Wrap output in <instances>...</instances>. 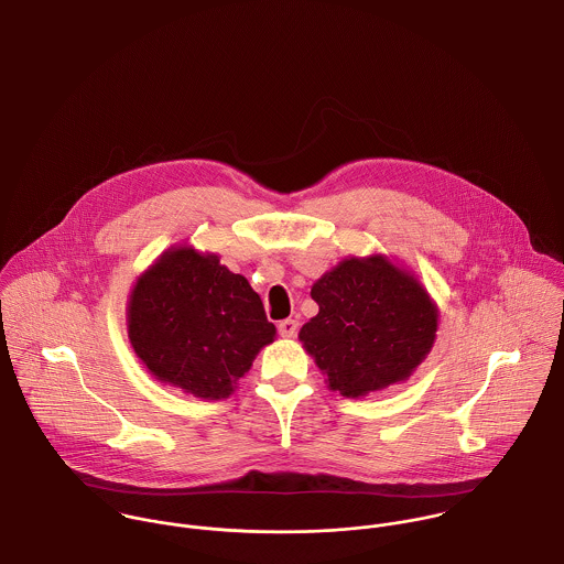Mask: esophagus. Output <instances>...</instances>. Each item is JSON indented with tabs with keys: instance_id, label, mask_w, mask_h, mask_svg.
<instances>
[{
	"instance_id": "obj_1",
	"label": "esophagus",
	"mask_w": 564,
	"mask_h": 564,
	"mask_svg": "<svg viewBox=\"0 0 564 564\" xmlns=\"http://www.w3.org/2000/svg\"><path fill=\"white\" fill-rule=\"evenodd\" d=\"M296 332H299V323H296L294 318H285V321L279 323V334H281L283 338H294Z\"/></svg>"
}]
</instances>
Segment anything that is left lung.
<instances>
[{
    "label": "left lung",
    "instance_id": "1",
    "mask_svg": "<svg viewBox=\"0 0 564 564\" xmlns=\"http://www.w3.org/2000/svg\"><path fill=\"white\" fill-rule=\"evenodd\" d=\"M318 314L299 332L332 391L362 398L404 382L429 356L437 305L382 254L349 257L312 285Z\"/></svg>",
    "mask_w": 564,
    "mask_h": 564
}]
</instances>
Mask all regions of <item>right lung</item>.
<instances>
[{
    "instance_id": "right-lung-1",
    "label": "right lung",
    "mask_w": 564,
    "mask_h": 564,
    "mask_svg": "<svg viewBox=\"0 0 564 564\" xmlns=\"http://www.w3.org/2000/svg\"><path fill=\"white\" fill-rule=\"evenodd\" d=\"M127 332L151 376L202 400L228 398L276 336L246 276L188 246L162 252L140 274Z\"/></svg>"
}]
</instances>
